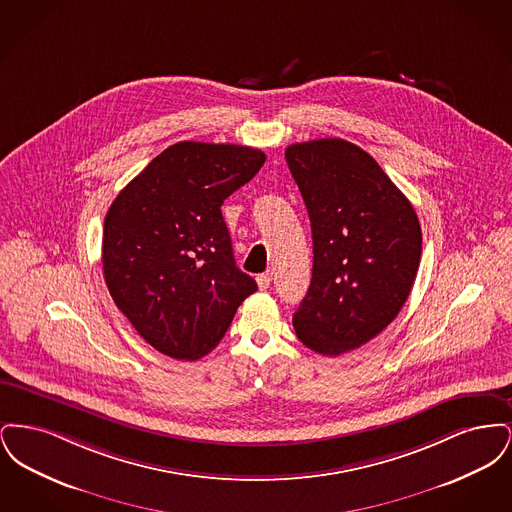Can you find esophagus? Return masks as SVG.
Here are the masks:
<instances>
[{"label":"esophagus","instance_id":"obj_1","mask_svg":"<svg viewBox=\"0 0 512 512\" xmlns=\"http://www.w3.org/2000/svg\"><path fill=\"white\" fill-rule=\"evenodd\" d=\"M270 282H272V272H268V270L257 276V284H259L261 290H267L268 286H270Z\"/></svg>","mask_w":512,"mask_h":512}]
</instances>
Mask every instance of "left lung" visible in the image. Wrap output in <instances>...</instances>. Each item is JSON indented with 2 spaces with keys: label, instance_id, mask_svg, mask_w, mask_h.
<instances>
[{
  "label": "left lung",
  "instance_id": "1",
  "mask_svg": "<svg viewBox=\"0 0 512 512\" xmlns=\"http://www.w3.org/2000/svg\"><path fill=\"white\" fill-rule=\"evenodd\" d=\"M286 161L309 213L315 253L293 328L309 349L336 357L399 315L420 265V222L390 176L351 142L293 144Z\"/></svg>",
  "mask_w": 512,
  "mask_h": 512
}]
</instances>
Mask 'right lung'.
I'll return each instance as SVG.
<instances>
[{
	"mask_svg": "<svg viewBox=\"0 0 512 512\" xmlns=\"http://www.w3.org/2000/svg\"><path fill=\"white\" fill-rule=\"evenodd\" d=\"M261 149L178 142L111 203L103 276L117 307L163 355L195 361L224 338L255 280L236 267L220 205L263 167Z\"/></svg>",
	"mask_w": 512,
	"mask_h": 512,
	"instance_id": "1",
	"label": "right lung"
}]
</instances>
